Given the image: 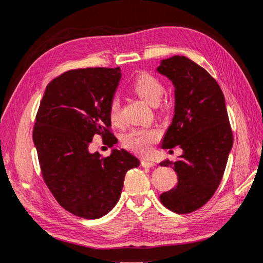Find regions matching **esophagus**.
Listing matches in <instances>:
<instances>
[{
	"instance_id": "obj_1",
	"label": "esophagus",
	"mask_w": 263,
	"mask_h": 263,
	"mask_svg": "<svg viewBox=\"0 0 263 263\" xmlns=\"http://www.w3.org/2000/svg\"><path fill=\"white\" fill-rule=\"evenodd\" d=\"M141 165L144 166V167H153V166L156 165V163H155L152 160H145V158H144V160L141 161Z\"/></svg>"
}]
</instances>
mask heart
I'll use <instances>...</instances> for the list:
<instances>
[{
	"mask_svg": "<svg viewBox=\"0 0 263 263\" xmlns=\"http://www.w3.org/2000/svg\"><path fill=\"white\" fill-rule=\"evenodd\" d=\"M133 89L137 96L152 106H157L164 93V87L161 81L149 73H141L133 83ZM108 113L111 121H120V100L118 97L111 98ZM158 137H160V133L156 129L137 127L130 129L127 134H124L122 142L126 148L137 154L145 155L150 152L152 145L158 140Z\"/></svg>",
	"mask_w": 263,
	"mask_h": 263,
	"instance_id": "b5f03b06",
	"label": "heart"
}]
</instances>
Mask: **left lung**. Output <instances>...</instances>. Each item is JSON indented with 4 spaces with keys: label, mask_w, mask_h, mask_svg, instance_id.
Returning a JSON list of instances; mask_svg holds the SVG:
<instances>
[{
    "label": "left lung",
    "mask_w": 263,
    "mask_h": 263,
    "mask_svg": "<svg viewBox=\"0 0 263 263\" xmlns=\"http://www.w3.org/2000/svg\"><path fill=\"white\" fill-rule=\"evenodd\" d=\"M156 71L175 87V114L162 148L183 149L176 162L160 163L178 176L176 186L160 199L172 212L190 213L214 195L233 145L225 97L209 72L184 55L161 60Z\"/></svg>",
    "instance_id": "obj_1"
}]
</instances>
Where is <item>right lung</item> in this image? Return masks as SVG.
<instances>
[{"label":"right lung","mask_w":263,"mask_h":263,"mask_svg":"<svg viewBox=\"0 0 263 263\" xmlns=\"http://www.w3.org/2000/svg\"><path fill=\"white\" fill-rule=\"evenodd\" d=\"M121 79L120 67L71 70L46 86L32 139L44 182L60 206L74 216L99 219L118 203L127 171L140 161L127 150L108 157L89 153L96 134L108 130V107Z\"/></svg>","instance_id":"right-lung-1"}]
</instances>
